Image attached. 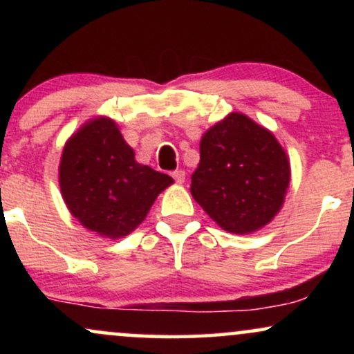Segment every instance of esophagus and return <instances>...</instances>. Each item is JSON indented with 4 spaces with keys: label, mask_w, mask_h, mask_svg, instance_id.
Wrapping results in <instances>:
<instances>
[{
    "label": "esophagus",
    "mask_w": 354,
    "mask_h": 354,
    "mask_svg": "<svg viewBox=\"0 0 354 354\" xmlns=\"http://www.w3.org/2000/svg\"><path fill=\"white\" fill-rule=\"evenodd\" d=\"M171 176L174 178V181H176V183H180V185H181V183H185L186 173L183 171V169H176V171H173V173H171Z\"/></svg>",
    "instance_id": "1"
}]
</instances>
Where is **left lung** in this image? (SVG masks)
<instances>
[{
    "label": "left lung",
    "instance_id": "8db88e82",
    "mask_svg": "<svg viewBox=\"0 0 354 354\" xmlns=\"http://www.w3.org/2000/svg\"><path fill=\"white\" fill-rule=\"evenodd\" d=\"M290 180V160L273 133L230 113L201 138L191 194L219 228L250 234L273 221Z\"/></svg>",
    "mask_w": 354,
    "mask_h": 354
}]
</instances>
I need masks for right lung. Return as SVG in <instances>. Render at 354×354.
<instances>
[{
    "instance_id": "add662e5",
    "label": "right lung",
    "mask_w": 354,
    "mask_h": 354,
    "mask_svg": "<svg viewBox=\"0 0 354 354\" xmlns=\"http://www.w3.org/2000/svg\"><path fill=\"white\" fill-rule=\"evenodd\" d=\"M169 185L171 176L138 163L106 116L88 120L61 154L59 188L68 209L84 228L109 239L135 231Z\"/></svg>"
}]
</instances>
